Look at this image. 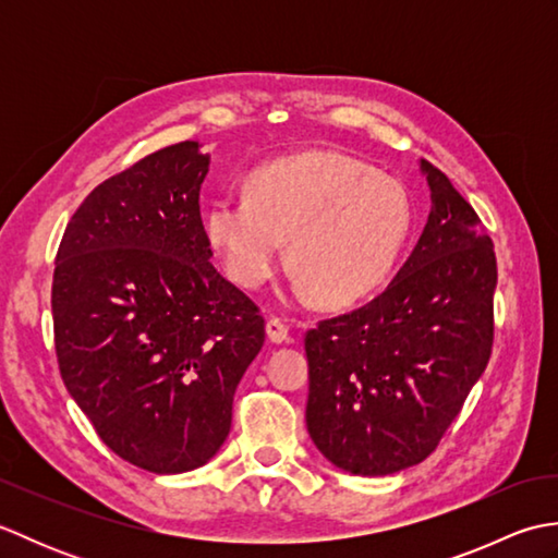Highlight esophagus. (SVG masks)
Instances as JSON below:
<instances>
[{
    "label": "esophagus",
    "mask_w": 558,
    "mask_h": 558,
    "mask_svg": "<svg viewBox=\"0 0 558 558\" xmlns=\"http://www.w3.org/2000/svg\"><path fill=\"white\" fill-rule=\"evenodd\" d=\"M266 336L272 345H282V342H290L288 326L280 322V318H268L266 322Z\"/></svg>",
    "instance_id": "obj_1"
}]
</instances>
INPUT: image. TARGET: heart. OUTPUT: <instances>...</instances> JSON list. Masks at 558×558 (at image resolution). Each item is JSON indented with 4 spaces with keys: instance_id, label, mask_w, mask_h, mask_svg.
<instances>
[{
    "instance_id": "1",
    "label": "heart",
    "mask_w": 558,
    "mask_h": 558,
    "mask_svg": "<svg viewBox=\"0 0 558 558\" xmlns=\"http://www.w3.org/2000/svg\"><path fill=\"white\" fill-rule=\"evenodd\" d=\"M414 228L408 189L336 153H306L258 168L246 194L225 192L204 210V232L228 276L258 288L290 240L294 290L328 306L369 298L398 266Z\"/></svg>"
}]
</instances>
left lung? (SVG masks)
<instances>
[{
  "mask_svg": "<svg viewBox=\"0 0 558 558\" xmlns=\"http://www.w3.org/2000/svg\"><path fill=\"white\" fill-rule=\"evenodd\" d=\"M432 210L390 286L304 338L306 429L324 458L362 477L417 465L487 369L496 256L475 208L420 160Z\"/></svg>",
  "mask_w": 558,
  "mask_h": 558,
  "instance_id": "obj_1",
  "label": "left lung"
}]
</instances>
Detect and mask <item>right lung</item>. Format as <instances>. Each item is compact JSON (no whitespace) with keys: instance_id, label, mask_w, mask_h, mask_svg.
I'll return each instance as SVG.
<instances>
[{"instance_id":"obj_1","label":"right lung","mask_w":558,"mask_h":558,"mask_svg":"<svg viewBox=\"0 0 558 558\" xmlns=\"http://www.w3.org/2000/svg\"><path fill=\"white\" fill-rule=\"evenodd\" d=\"M196 141L98 184L69 220L52 280L64 386L132 465L177 475L218 453L264 348V316L210 264Z\"/></svg>"}]
</instances>
